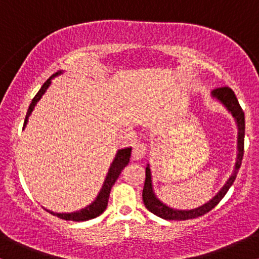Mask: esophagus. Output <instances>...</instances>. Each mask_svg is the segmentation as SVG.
<instances>
[{"label": "esophagus", "mask_w": 259, "mask_h": 259, "mask_svg": "<svg viewBox=\"0 0 259 259\" xmlns=\"http://www.w3.org/2000/svg\"><path fill=\"white\" fill-rule=\"evenodd\" d=\"M147 147L145 144H136L133 148V158L135 160H140L146 156Z\"/></svg>", "instance_id": "34e87169"}]
</instances>
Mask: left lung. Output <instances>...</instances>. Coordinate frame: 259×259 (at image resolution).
Segmentation results:
<instances>
[{
	"label": "left lung",
	"mask_w": 259,
	"mask_h": 259,
	"mask_svg": "<svg viewBox=\"0 0 259 259\" xmlns=\"http://www.w3.org/2000/svg\"><path fill=\"white\" fill-rule=\"evenodd\" d=\"M212 99L218 101L225 107V109L233 115L235 124L237 127V152H236V160H235V167L233 173H231L229 179L225 181V184L219 190L217 194L207 201L206 203L201 204V206L192 208V209H177L164 202H162L157 197L156 192L153 190V183H152V171H151L150 163L146 167V180H145L144 191H142V200H144L145 207L147 208L150 212L160 218L165 219V221H186V219L197 218V217L206 214L209 212L212 208H214L219 201L224 197L228 190L233 185V183L236 179L237 171H239L240 167H241L242 157H243V140H245V113H243L242 108L239 105L236 96H235L234 91L229 88H221L215 89L212 91Z\"/></svg>",
	"instance_id": "8db88e82"
}]
</instances>
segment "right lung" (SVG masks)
<instances>
[{
  "instance_id": "right-lung-1",
  "label": "right lung",
  "mask_w": 259,
  "mask_h": 259,
  "mask_svg": "<svg viewBox=\"0 0 259 259\" xmlns=\"http://www.w3.org/2000/svg\"><path fill=\"white\" fill-rule=\"evenodd\" d=\"M64 70H58L57 73H55L50 79L46 80V82L41 86V89L38 90V92L35 95V97L32 99L30 106H29L28 112H26L25 115V120H24V126H23V130L25 129L26 124L29 121V117L31 115L32 111H34L35 106L37 105L38 101L41 100V97L44 96L45 92L47 91V89L50 88L51 85V81L53 78L56 76L61 75L63 74ZM130 156H132V147H125V148H120V150L117 151V154H115L114 159L111 163V167L108 169V173L106 175V179L103 181V185L101 187L99 195L96 196L94 201L91 202L90 204L81 208V209L75 210V212H67V213H57L53 212V210L46 209L44 207L45 210H47L51 214L58 217V218L64 219V221H73V222H85L89 221V219H94L96 217H99L100 214H102L105 212V209L107 208V204H108V198H109V194H111V190L114 183L117 181L118 177H119L121 170L126 167L127 163L130 162Z\"/></svg>"
}]
</instances>
